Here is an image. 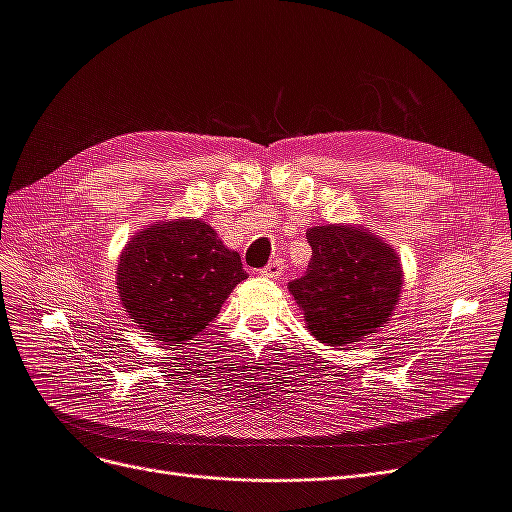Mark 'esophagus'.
Wrapping results in <instances>:
<instances>
[{
	"instance_id": "esophagus-1",
	"label": "esophagus",
	"mask_w": 512,
	"mask_h": 512,
	"mask_svg": "<svg viewBox=\"0 0 512 512\" xmlns=\"http://www.w3.org/2000/svg\"><path fill=\"white\" fill-rule=\"evenodd\" d=\"M282 271H284V260H280V258H275L273 262H269V265L260 271V275H265V277H280L282 275Z\"/></svg>"
}]
</instances>
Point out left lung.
Masks as SVG:
<instances>
[{
    "label": "left lung",
    "mask_w": 512,
    "mask_h": 512,
    "mask_svg": "<svg viewBox=\"0 0 512 512\" xmlns=\"http://www.w3.org/2000/svg\"><path fill=\"white\" fill-rule=\"evenodd\" d=\"M305 275L290 282L307 329L322 344L348 346L376 333L399 301L404 273L389 243L363 226H314Z\"/></svg>",
    "instance_id": "1"
}]
</instances>
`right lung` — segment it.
I'll return each mask as SVG.
<instances>
[{
  "instance_id": "1",
  "label": "right lung",
  "mask_w": 512,
  "mask_h": 512,
  "mask_svg": "<svg viewBox=\"0 0 512 512\" xmlns=\"http://www.w3.org/2000/svg\"><path fill=\"white\" fill-rule=\"evenodd\" d=\"M241 256L207 222H158L136 232L117 262L121 305L162 346L188 342L243 282Z\"/></svg>"
}]
</instances>
